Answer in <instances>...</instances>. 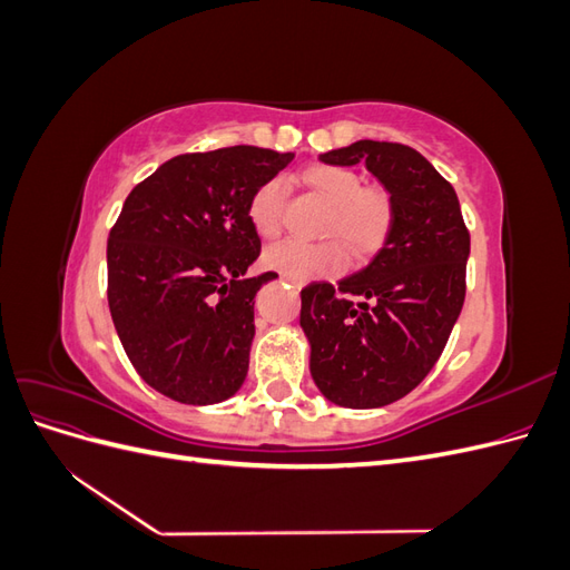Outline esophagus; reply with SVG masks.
<instances>
[{"label": "esophagus", "mask_w": 570, "mask_h": 570, "mask_svg": "<svg viewBox=\"0 0 570 570\" xmlns=\"http://www.w3.org/2000/svg\"><path fill=\"white\" fill-rule=\"evenodd\" d=\"M283 281H285V283H289L292 287H297V289H299V287L304 285L302 281H295V278H289V275H283Z\"/></svg>", "instance_id": "1"}]
</instances>
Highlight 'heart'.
I'll return each mask as SVG.
<instances>
[{
  "mask_svg": "<svg viewBox=\"0 0 570 570\" xmlns=\"http://www.w3.org/2000/svg\"><path fill=\"white\" fill-rule=\"evenodd\" d=\"M304 183L331 212L323 220V235L337 237L347 245L350 254L361 258L377 252L390 235L394 220L392 197L381 187H364V180L352 168L344 166H312L304 170ZM285 183L271 178L254 189L247 204V216L258 237L273 239L283 230ZM337 239L325 243H302L285 239L266 249L264 262L268 268L281 271L295 281L333 275L347 264V252Z\"/></svg>",
  "mask_w": 570,
  "mask_h": 570,
  "instance_id": "1",
  "label": "heart"
}]
</instances>
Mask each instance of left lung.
<instances>
[{
	"mask_svg": "<svg viewBox=\"0 0 570 570\" xmlns=\"http://www.w3.org/2000/svg\"><path fill=\"white\" fill-rule=\"evenodd\" d=\"M318 159L366 164L392 197L394 220L366 268L302 289L308 368L333 404L385 406L438 364L463 306L471 235L454 187L416 149L358 140Z\"/></svg>",
	"mask_w": 570,
	"mask_h": 570,
	"instance_id": "1",
	"label": "left lung"
}]
</instances>
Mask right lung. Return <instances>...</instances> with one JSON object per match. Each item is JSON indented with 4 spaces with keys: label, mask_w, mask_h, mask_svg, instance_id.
<instances>
[{
    "label": "right lung",
    "mask_w": 570,
    "mask_h": 570,
    "mask_svg": "<svg viewBox=\"0 0 570 570\" xmlns=\"http://www.w3.org/2000/svg\"><path fill=\"white\" fill-rule=\"evenodd\" d=\"M295 154L237 145L180 154L132 187L107 243V295L142 381L180 404L243 387L254 297L278 273L245 278L262 254L247 204Z\"/></svg>",
    "instance_id": "right-lung-1"
}]
</instances>
